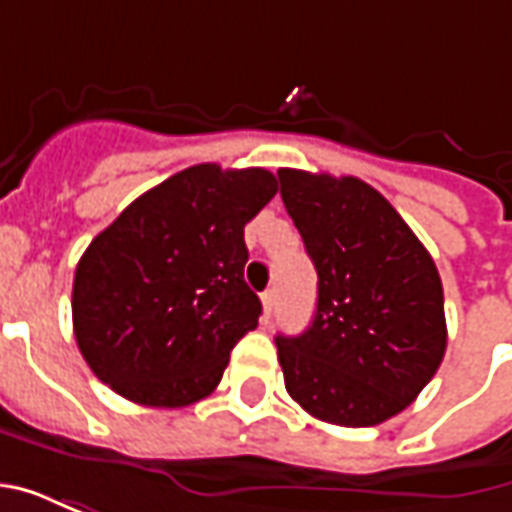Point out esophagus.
I'll return each mask as SVG.
<instances>
[{"instance_id":"obj_1","label":"esophagus","mask_w":512,"mask_h":512,"mask_svg":"<svg viewBox=\"0 0 512 512\" xmlns=\"http://www.w3.org/2000/svg\"><path fill=\"white\" fill-rule=\"evenodd\" d=\"M260 301H263V318H268L274 312V304H277V293L266 290V293H260Z\"/></svg>"}]
</instances>
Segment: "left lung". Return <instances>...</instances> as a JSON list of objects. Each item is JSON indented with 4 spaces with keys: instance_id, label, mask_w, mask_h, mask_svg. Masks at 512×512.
<instances>
[{
    "instance_id": "obj_1",
    "label": "left lung",
    "mask_w": 512,
    "mask_h": 512,
    "mask_svg": "<svg viewBox=\"0 0 512 512\" xmlns=\"http://www.w3.org/2000/svg\"><path fill=\"white\" fill-rule=\"evenodd\" d=\"M279 194L318 271V307L299 337H277L285 389L307 414L370 428L436 376L444 290L403 216L359 178L279 169Z\"/></svg>"
}]
</instances>
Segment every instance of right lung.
I'll return each mask as SVG.
<instances>
[{"mask_svg":"<svg viewBox=\"0 0 512 512\" xmlns=\"http://www.w3.org/2000/svg\"><path fill=\"white\" fill-rule=\"evenodd\" d=\"M274 194L268 169L194 164L95 235L71 301L73 334L95 376L142 406L211 395L263 312L244 282V227Z\"/></svg>","mask_w":512,"mask_h":512,"instance_id":"obj_1","label":"right lung"}]
</instances>
